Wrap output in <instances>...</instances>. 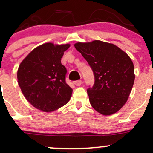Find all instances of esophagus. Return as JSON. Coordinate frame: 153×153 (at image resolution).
I'll return each instance as SVG.
<instances>
[{"mask_svg":"<svg viewBox=\"0 0 153 153\" xmlns=\"http://www.w3.org/2000/svg\"><path fill=\"white\" fill-rule=\"evenodd\" d=\"M73 83H74L76 86H80V85L82 84V80H76V81L73 82Z\"/></svg>","mask_w":153,"mask_h":153,"instance_id":"1","label":"esophagus"}]
</instances>
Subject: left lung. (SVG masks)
I'll list each match as a JSON object with an SVG mask.
<instances>
[{
  "mask_svg": "<svg viewBox=\"0 0 153 153\" xmlns=\"http://www.w3.org/2000/svg\"><path fill=\"white\" fill-rule=\"evenodd\" d=\"M75 47L94 75V85L87 89L91 106L103 115L117 112L127 102L134 84L130 57L116 45L99 40L76 43Z\"/></svg>",
  "mask_w": 153,
  "mask_h": 153,
  "instance_id": "obj_1",
  "label": "left lung"
}]
</instances>
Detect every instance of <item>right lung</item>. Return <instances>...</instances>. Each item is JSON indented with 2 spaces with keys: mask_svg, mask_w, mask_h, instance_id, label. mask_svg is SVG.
Instances as JSON below:
<instances>
[{
  "mask_svg": "<svg viewBox=\"0 0 153 153\" xmlns=\"http://www.w3.org/2000/svg\"><path fill=\"white\" fill-rule=\"evenodd\" d=\"M69 47L68 44H44L31 51L19 65V86L26 100L37 109L53 111L71 99L73 89L67 84V69L61 63Z\"/></svg>",
  "mask_w": 153,
  "mask_h": 153,
  "instance_id": "obj_1",
  "label": "right lung"
}]
</instances>
